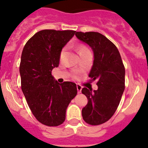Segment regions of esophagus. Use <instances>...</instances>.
I'll use <instances>...</instances> for the list:
<instances>
[{
	"mask_svg": "<svg viewBox=\"0 0 148 148\" xmlns=\"http://www.w3.org/2000/svg\"><path fill=\"white\" fill-rule=\"evenodd\" d=\"M76 88H77L78 93H79V94L81 93V90H82V88H83V87H82L81 85L78 83V84H76Z\"/></svg>",
	"mask_w": 148,
	"mask_h": 148,
	"instance_id": "obj_1",
	"label": "esophagus"
}]
</instances>
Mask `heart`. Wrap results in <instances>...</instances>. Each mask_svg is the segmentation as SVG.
<instances>
[{"instance_id": "obj_1", "label": "heart", "mask_w": 148, "mask_h": 148, "mask_svg": "<svg viewBox=\"0 0 148 148\" xmlns=\"http://www.w3.org/2000/svg\"><path fill=\"white\" fill-rule=\"evenodd\" d=\"M88 49L86 47H85V46L81 45V47H80V48H79V53H81V52H82V51H83L88 50ZM64 54H65V49H63V50L61 51V52H60V58H61L63 56ZM72 76L74 78V79H77V78H78V74H77V73H74V74L72 75Z\"/></svg>"}]
</instances>
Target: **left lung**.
Returning <instances> with one entry per match:
<instances>
[{
  "mask_svg": "<svg viewBox=\"0 0 148 148\" xmlns=\"http://www.w3.org/2000/svg\"><path fill=\"white\" fill-rule=\"evenodd\" d=\"M75 35L93 50L94 59L89 77L98 80L97 90L82 89L88 100L82 116L90 125H101L111 119L118 108L125 90V67L117 47L105 36L95 32H77Z\"/></svg>",
  "mask_w": 148,
  "mask_h": 148,
  "instance_id": "obj_1",
  "label": "left lung"
}]
</instances>
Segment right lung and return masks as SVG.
Returning <instances> with one entry per match:
<instances>
[{
	"mask_svg": "<svg viewBox=\"0 0 148 148\" xmlns=\"http://www.w3.org/2000/svg\"><path fill=\"white\" fill-rule=\"evenodd\" d=\"M75 32L39 31L26 42L21 54L19 71L23 93L35 118L49 127L65 121L67 107L77 94L75 83H58L51 75L52 69L58 66L62 49Z\"/></svg>",
	"mask_w": 148,
	"mask_h": 148,
	"instance_id": "right-lung-1",
	"label": "right lung"
}]
</instances>
